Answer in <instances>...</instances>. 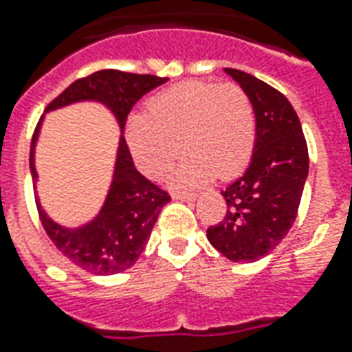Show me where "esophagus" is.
Instances as JSON below:
<instances>
[{"instance_id":"34e87169","label":"esophagus","mask_w":352,"mask_h":352,"mask_svg":"<svg viewBox=\"0 0 352 352\" xmlns=\"http://www.w3.org/2000/svg\"><path fill=\"white\" fill-rule=\"evenodd\" d=\"M174 200H182V202H192L197 195L195 192H173Z\"/></svg>"}]
</instances>
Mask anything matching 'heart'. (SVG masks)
Listing matches in <instances>:
<instances>
[{
	"instance_id": "b5f03b06",
	"label": "heart",
	"mask_w": 352,
	"mask_h": 352,
	"mask_svg": "<svg viewBox=\"0 0 352 352\" xmlns=\"http://www.w3.org/2000/svg\"><path fill=\"white\" fill-rule=\"evenodd\" d=\"M126 139L142 173L161 178L184 150L191 152L176 182L198 186L213 176L232 178L247 165L256 141L254 107L237 85L187 81L150 102V115L129 116Z\"/></svg>"
}]
</instances>
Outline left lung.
Masks as SVG:
<instances>
[{
    "instance_id": "left-lung-1",
    "label": "left lung",
    "mask_w": 352,
    "mask_h": 352,
    "mask_svg": "<svg viewBox=\"0 0 352 352\" xmlns=\"http://www.w3.org/2000/svg\"><path fill=\"white\" fill-rule=\"evenodd\" d=\"M247 92L256 115L250 165L223 192L228 211L208 228L213 247L232 261L267 256L292 230L308 178V146L287 98L254 76L224 68Z\"/></svg>"
}]
</instances>
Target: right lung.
I'll return each instance as SVG.
<instances>
[{"label":"right lung","mask_w":352,"mask_h":352,"mask_svg":"<svg viewBox=\"0 0 352 352\" xmlns=\"http://www.w3.org/2000/svg\"><path fill=\"white\" fill-rule=\"evenodd\" d=\"M165 81L166 78L157 76L100 70L74 81L46 107V113H52L72 104L96 102L115 116L120 129L113 179L96 217H92L89 223L81 226L70 228L54 221L44 211L41 202H36L42 226L55 247L68 260L92 274H116L133 265L146 247L163 206L170 202V197L163 189L154 186L137 170L124 139V128L131 107L146 92L154 91L155 87L163 85ZM42 120L44 116L36 126L29 157L31 176L35 184L38 179L35 150L41 137Z\"/></svg>","instance_id":"1"}]
</instances>
